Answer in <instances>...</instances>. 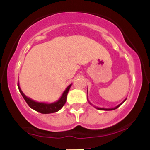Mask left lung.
Returning <instances> with one entry per match:
<instances>
[{
    "label": "left lung",
    "instance_id": "1",
    "mask_svg": "<svg viewBox=\"0 0 150 150\" xmlns=\"http://www.w3.org/2000/svg\"><path fill=\"white\" fill-rule=\"evenodd\" d=\"M87 94H88V91H87ZM125 100H126V99H125V100L123 101V102H121V103H120V104H118V105H117V106H116V107H113V108H101V107H95V106H94V107H95V108H96V109H97V110H106V111H110V110H115V109H117V107H120V106L121 105V104H122V103H123V102H125ZM88 101L89 104H91V105H93V104H92L90 102H89L88 99Z\"/></svg>",
    "mask_w": 150,
    "mask_h": 150
}]
</instances>
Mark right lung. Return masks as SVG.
Masks as SVG:
<instances>
[{
	"instance_id": "obj_1",
	"label": "right lung",
	"mask_w": 150,
	"mask_h": 150,
	"mask_svg": "<svg viewBox=\"0 0 150 150\" xmlns=\"http://www.w3.org/2000/svg\"><path fill=\"white\" fill-rule=\"evenodd\" d=\"M71 86H72V84L69 85L66 88L65 91L63 92L61 97L57 102H54L53 103H45V102H35V101L28 97L22 92V89L20 88V86H19V81H18V88H19V92L21 93L22 96H23L24 99L27 102V104H28L29 107L30 108L33 109L34 110H35V111L38 112L42 113V114H50V113H54L56 112H58L59 110H61L63 106L64 105V104H65L67 101V95L68 91H69Z\"/></svg>"
}]
</instances>
